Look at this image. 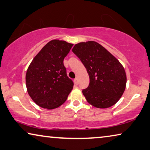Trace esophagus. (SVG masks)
<instances>
[{
  "instance_id": "obj_1",
  "label": "esophagus",
  "mask_w": 150,
  "mask_h": 150,
  "mask_svg": "<svg viewBox=\"0 0 150 150\" xmlns=\"http://www.w3.org/2000/svg\"><path fill=\"white\" fill-rule=\"evenodd\" d=\"M74 83L76 85H78V78H75L74 79Z\"/></svg>"
}]
</instances>
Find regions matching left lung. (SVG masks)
Listing matches in <instances>:
<instances>
[{
  "instance_id": "obj_1",
  "label": "left lung",
  "mask_w": 150,
  "mask_h": 150,
  "mask_svg": "<svg viewBox=\"0 0 150 150\" xmlns=\"http://www.w3.org/2000/svg\"><path fill=\"white\" fill-rule=\"evenodd\" d=\"M72 52L89 75V86L82 91L87 102L99 109L116 104L125 91L127 82L125 69L118 59L94 41L77 43Z\"/></svg>"
}]
</instances>
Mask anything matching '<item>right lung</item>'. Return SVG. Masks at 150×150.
I'll use <instances>...</instances> for the list:
<instances>
[{"label": "right lung", "instance_id": "add662e5", "mask_svg": "<svg viewBox=\"0 0 150 150\" xmlns=\"http://www.w3.org/2000/svg\"><path fill=\"white\" fill-rule=\"evenodd\" d=\"M73 46L65 41L48 42L27 68V93L34 102L46 109H54L65 102L74 86L67 76L64 59Z\"/></svg>", "mask_w": 150, "mask_h": 150}]
</instances>
